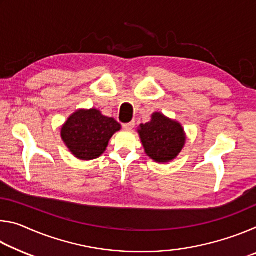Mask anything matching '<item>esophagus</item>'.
I'll return each instance as SVG.
<instances>
[{
	"label": "esophagus",
	"instance_id": "34e87169",
	"mask_svg": "<svg viewBox=\"0 0 256 256\" xmlns=\"http://www.w3.org/2000/svg\"><path fill=\"white\" fill-rule=\"evenodd\" d=\"M134 126H136V122H134V120H132V122H130V123H126V124H123V128L125 130H132Z\"/></svg>",
	"mask_w": 256,
	"mask_h": 256
}]
</instances>
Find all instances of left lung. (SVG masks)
<instances>
[{"label": "left lung", "mask_w": 256, "mask_h": 256, "mask_svg": "<svg viewBox=\"0 0 256 256\" xmlns=\"http://www.w3.org/2000/svg\"><path fill=\"white\" fill-rule=\"evenodd\" d=\"M146 154L157 162H170L175 159L185 144V132L182 125L154 112L151 120L138 130Z\"/></svg>", "instance_id": "8db88e82"}]
</instances>
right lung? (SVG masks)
<instances>
[{"mask_svg":"<svg viewBox=\"0 0 256 256\" xmlns=\"http://www.w3.org/2000/svg\"><path fill=\"white\" fill-rule=\"evenodd\" d=\"M120 130V124L114 118L92 108L73 112L62 126L60 136L74 157L92 160L100 157L110 138Z\"/></svg>","mask_w":256,"mask_h":256,"instance_id":"1","label":"right lung"}]
</instances>
